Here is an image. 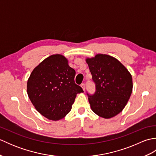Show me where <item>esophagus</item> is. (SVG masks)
I'll return each instance as SVG.
<instances>
[{"label":"esophagus","mask_w":156,"mask_h":156,"mask_svg":"<svg viewBox=\"0 0 156 156\" xmlns=\"http://www.w3.org/2000/svg\"><path fill=\"white\" fill-rule=\"evenodd\" d=\"M81 87L82 88V89H83V90L84 91V90H85V84H84V83H82V84H81Z\"/></svg>","instance_id":"1"}]
</instances>
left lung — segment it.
Here are the masks:
<instances>
[{
	"instance_id": "obj_1",
	"label": "left lung",
	"mask_w": 156,
	"mask_h": 156,
	"mask_svg": "<svg viewBox=\"0 0 156 156\" xmlns=\"http://www.w3.org/2000/svg\"><path fill=\"white\" fill-rule=\"evenodd\" d=\"M87 63L95 84V92H88L92 110L105 119L121 112L131 97L133 82L130 73L121 63L112 56L96 55L87 58Z\"/></svg>"
}]
</instances>
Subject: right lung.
Listing matches in <instances>:
<instances>
[{
    "mask_svg": "<svg viewBox=\"0 0 156 156\" xmlns=\"http://www.w3.org/2000/svg\"><path fill=\"white\" fill-rule=\"evenodd\" d=\"M76 72L64 56L50 55L33 70L27 81V94L39 113L52 121L64 118L82 88L75 83Z\"/></svg>",
    "mask_w": 156,
    "mask_h": 156,
    "instance_id": "add662e5",
    "label": "right lung"
}]
</instances>
